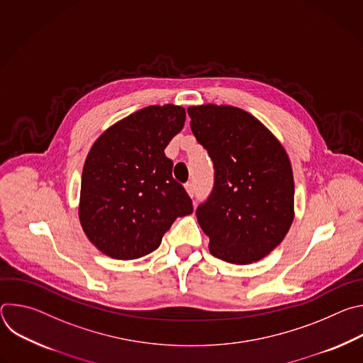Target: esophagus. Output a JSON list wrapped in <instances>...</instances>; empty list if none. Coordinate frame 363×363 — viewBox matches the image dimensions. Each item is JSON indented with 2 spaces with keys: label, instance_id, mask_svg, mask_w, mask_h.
I'll return each mask as SVG.
<instances>
[{
  "label": "esophagus",
  "instance_id": "obj_1",
  "mask_svg": "<svg viewBox=\"0 0 363 363\" xmlns=\"http://www.w3.org/2000/svg\"><path fill=\"white\" fill-rule=\"evenodd\" d=\"M185 189H186L188 195H189V196H192V195L195 194V186H194V182H186V184H185Z\"/></svg>",
  "mask_w": 363,
  "mask_h": 363
}]
</instances>
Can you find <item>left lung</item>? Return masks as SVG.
<instances>
[{
  "label": "left lung",
  "mask_w": 363,
  "mask_h": 363,
  "mask_svg": "<svg viewBox=\"0 0 363 363\" xmlns=\"http://www.w3.org/2000/svg\"><path fill=\"white\" fill-rule=\"evenodd\" d=\"M191 130L214 162V189L196 208L210 252L233 264L270 254L294 220V181L280 140L248 112L189 106Z\"/></svg>",
  "instance_id": "1"
}]
</instances>
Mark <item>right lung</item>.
Masks as SVG:
<instances>
[{"instance_id": "1", "label": "right lung", "mask_w": 363, "mask_h": 363, "mask_svg": "<svg viewBox=\"0 0 363 363\" xmlns=\"http://www.w3.org/2000/svg\"><path fill=\"white\" fill-rule=\"evenodd\" d=\"M185 123V109L152 105L113 123L84 161L79 220L89 241L116 260L157 250L192 201L172 177L165 147Z\"/></svg>"}]
</instances>
